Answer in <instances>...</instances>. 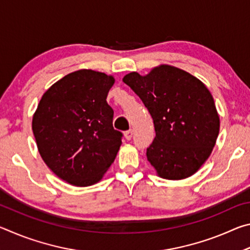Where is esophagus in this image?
I'll use <instances>...</instances> for the list:
<instances>
[{"label":"esophagus","instance_id":"1","mask_svg":"<svg viewBox=\"0 0 250 250\" xmlns=\"http://www.w3.org/2000/svg\"><path fill=\"white\" fill-rule=\"evenodd\" d=\"M132 134H133V132H132V130H128V131H125V140H131V138H132Z\"/></svg>","mask_w":250,"mask_h":250}]
</instances>
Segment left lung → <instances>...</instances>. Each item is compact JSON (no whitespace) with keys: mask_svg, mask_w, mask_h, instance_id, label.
<instances>
[{"mask_svg":"<svg viewBox=\"0 0 250 250\" xmlns=\"http://www.w3.org/2000/svg\"><path fill=\"white\" fill-rule=\"evenodd\" d=\"M122 80L153 119L155 138L146 158L158 176L179 181L195 174L209 158L219 133L210 91L195 76L166 64L143 76L132 71Z\"/></svg>","mask_w":250,"mask_h":250,"instance_id":"obj_1","label":"left lung"}]
</instances>
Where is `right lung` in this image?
<instances>
[{"instance_id": "1", "label": "right lung", "mask_w": 250, "mask_h": 250, "mask_svg": "<svg viewBox=\"0 0 250 250\" xmlns=\"http://www.w3.org/2000/svg\"><path fill=\"white\" fill-rule=\"evenodd\" d=\"M115 77L80 69L44 92L32 129L42 159L55 175L79 188L103 180L115 161L122 133L113 129L107 104Z\"/></svg>"}]
</instances>
